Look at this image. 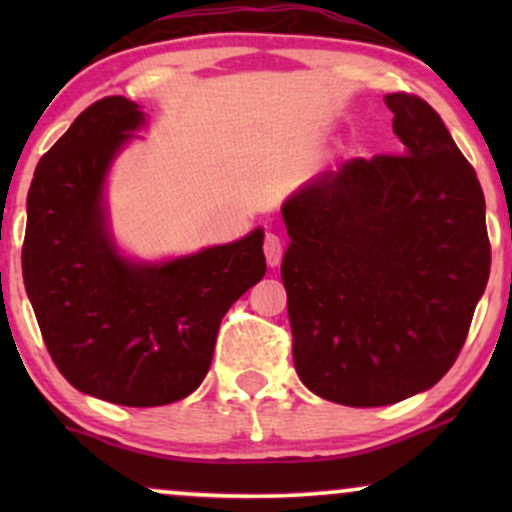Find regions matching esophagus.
<instances>
[{
	"instance_id": "1",
	"label": "esophagus",
	"mask_w": 512,
	"mask_h": 512,
	"mask_svg": "<svg viewBox=\"0 0 512 512\" xmlns=\"http://www.w3.org/2000/svg\"><path fill=\"white\" fill-rule=\"evenodd\" d=\"M264 257H267L269 267H276L281 262V238L274 233L264 236Z\"/></svg>"
}]
</instances>
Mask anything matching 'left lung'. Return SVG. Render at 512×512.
Segmentation results:
<instances>
[{
  "label": "left lung",
  "mask_w": 512,
  "mask_h": 512,
  "mask_svg": "<svg viewBox=\"0 0 512 512\" xmlns=\"http://www.w3.org/2000/svg\"><path fill=\"white\" fill-rule=\"evenodd\" d=\"M399 156L346 161L281 207L293 363L317 397L383 407L460 354L491 245L477 173L424 98L390 93Z\"/></svg>",
  "instance_id": "obj_1"
}]
</instances>
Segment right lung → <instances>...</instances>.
<instances>
[{
    "label": "right lung",
    "mask_w": 512,
    "mask_h": 512,
    "mask_svg": "<svg viewBox=\"0 0 512 512\" xmlns=\"http://www.w3.org/2000/svg\"><path fill=\"white\" fill-rule=\"evenodd\" d=\"M146 115L125 96L96 101L40 158L28 190L21 264L52 361L76 390L161 407L202 385L226 310L267 272L255 228L163 262L115 245L105 178Z\"/></svg>",
    "instance_id": "1"
}]
</instances>
